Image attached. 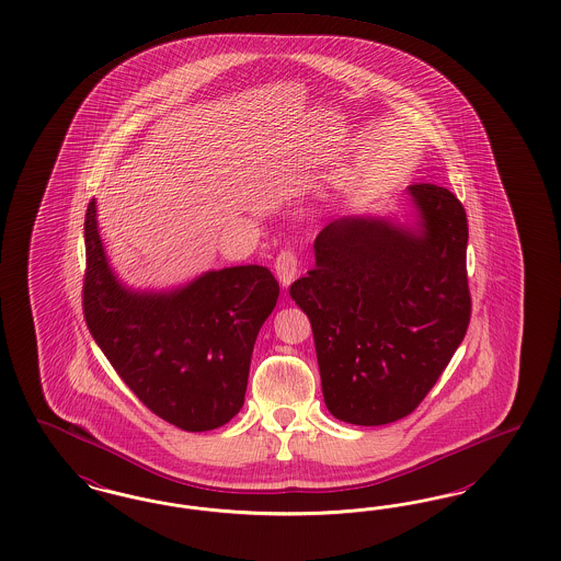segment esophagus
<instances>
[{
    "label": "esophagus",
    "instance_id": "1",
    "mask_svg": "<svg viewBox=\"0 0 561 561\" xmlns=\"http://www.w3.org/2000/svg\"><path fill=\"white\" fill-rule=\"evenodd\" d=\"M275 273L282 286H290L298 273V256L291 250H284L275 259Z\"/></svg>",
    "mask_w": 561,
    "mask_h": 561
}]
</instances>
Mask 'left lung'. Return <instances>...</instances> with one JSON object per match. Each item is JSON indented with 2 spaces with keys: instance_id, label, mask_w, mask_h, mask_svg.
Masks as SVG:
<instances>
[{
  "instance_id": "left-lung-1",
  "label": "left lung",
  "mask_w": 561,
  "mask_h": 561,
  "mask_svg": "<svg viewBox=\"0 0 561 561\" xmlns=\"http://www.w3.org/2000/svg\"><path fill=\"white\" fill-rule=\"evenodd\" d=\"M417 227L340 217L290 286L313 328L323 399L355 426L403 420L426 399L471 317L468 217L447 187L413 183Z\"/></svg>"
}]
</instances>
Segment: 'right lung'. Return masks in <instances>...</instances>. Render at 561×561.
Listing matches in <instances>:
<instances>
[{"mask_svg": "<svg viewBox=\"0 0 561 561\" xmlns=\"http://www.w3.org/2000/svg\"><path fill=\"white\" fill-rule=\"evenodd\" d=\"M279 296L267 267L208 271L173 291L127 290L85 213L83 313L91 336L135 397L185 432L224 426L240 413L250 357Z\"/></svg>", "mask_w": 561, "mask_h": 561, "instance_id": "right-lung-1", "label": "right lung"}]
</instances>
